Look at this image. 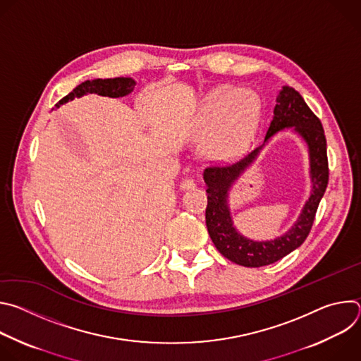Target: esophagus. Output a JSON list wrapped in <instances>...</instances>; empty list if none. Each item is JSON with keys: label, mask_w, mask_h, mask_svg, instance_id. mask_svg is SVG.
Returning <instances> with one entry per match:
<instances>
[{"label": "esophagus", "mask_w": 361, "mask_h": 361, "mask_svg": "<svg viewBox=\"0 0 361 361\" xmlns=\"http://www.w3.org/2000/svg\"><path fill=\"white\" fill-rule=\"evenodd\" d=\"M195 187V181L192 178H184L181 183H180V188L181 190H192Z\"/></svg>", "instance_id": "obj_1"}]
</instances>
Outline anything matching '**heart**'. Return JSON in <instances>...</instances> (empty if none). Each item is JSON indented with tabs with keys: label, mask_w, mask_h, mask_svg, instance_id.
<instances>
[{
	"label": "heart",
	"mask_w": 361,
	"mask_h": 361,
	"mask_svg": "<svg viewBox=\"0 0 361 361\" xmlns=\"http://www.w3.org/2000/svg\"><path fill=\"white\" fill-rule=\"evenodd\" d=\"M262 116V101L252 91L223 87L214 91L202 110V130L213 135L204 152L216 160L231 159L251 140Z\"/></svg>",
	"instance_id": "obj_1"
}]
</instances>
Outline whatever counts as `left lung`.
Wrapping results in <instances>:
<instances>
[{"instance_id": "obj_1", "label": "left lung", "mask_w": 361, "mask_h": 361, "mask_svg": "<svg viewBox=\"0 0 361 361\" xmlns=\"http://www.w3.org/2000/svg\"><path fill=\"white\" fill-rule=\"evenodd\" d=\"M291 126L307 144L314 185L298 221L286 235L270 242H254L240 235L232 224L226 200L228 191L232 183L256 158L262 145L234 164L213 166L204 170V181L207 184L205 191L209 194V204L205 209L209 234L226 259L238 266L262 267L279 262L304 243L314 223L320 200L329 184L326 135L322 121L305 104L300 92L293 87L284 85L277 95L274 116L269 124L264 143L276 132Z\"/></svg>"}]
</instances>
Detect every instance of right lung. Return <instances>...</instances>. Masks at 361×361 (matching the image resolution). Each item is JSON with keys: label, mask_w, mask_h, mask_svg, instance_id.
Returning <instances> with one entry per match:
<instances>
[{"label": "right lung", "mask_w": 361, "mask_h": 361, "mask_svg": "<svg viewBox=\"0 0 361 361\" xmlns=\"http://www.w3.org/2000/svg\"><path fill=\"white\" fill-rule=\"evenodd\" d=\"M135 81L128 77H118V78H106V80H87L77 85L70 94H67L64 98L59 101V104L56 107H60L61 104H66V102L82 97L85 94H98V95H104V97H111V98H118L130 94L134 90Z\"/></svg>", "instance_id": "right-lung-1"}]
</instances>
